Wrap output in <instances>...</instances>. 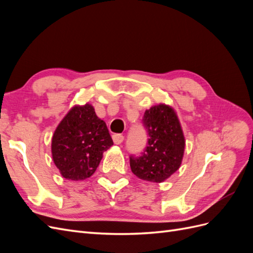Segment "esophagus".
Returning <instances> with one entry per match:
<instances>
[{"mask_svg":"<svg viewBox=\"0 0 253 253\" xmlns=\"http://www.w3.org/2000/svg\"><path fill=\"white\" fill-rule=\"evenodd\" d=\"M124 139H125V137L122 136L121 134H114L113 135V141H114V143L120 144L122 141H124Z\"/></svg>","mask_w":253,"mask_h":253,"instance_id":"1","label":"esophagus"}]
</instances>
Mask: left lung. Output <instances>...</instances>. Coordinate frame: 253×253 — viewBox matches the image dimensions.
<instances>
[{
  "mask_svg": "<svg viewBox=\"0 0 253 253\" xmlns=\"http://www.w3.org/2000/svg\"><path fill=\"white\" fill-rule=\"evenodd\" d=\"M142 121L150 138L142 155L129 157L131 170L142 180L164 182L182 162L186 139L181 125L175 110L165 103L145 111Z\"/></svg>",
  "mask_w": 253,
  "mask_h": 253,
  "instance_id": "left-lung-1",
  "label": "left lung"
}]
</instances>
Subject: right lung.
Masks as SVG:
<instances>
[{
  "instance_id": "add662e5",
  "label": "right lung",
  "mask_w": 253,
  "mask_h": 253,
  "mask_svg": "<svg viewBox=\"0 0 253 253\" xmlns=\"http://www.w3.org/2000/svg\"><path fill=\"white\" fill-rule=\"evenodd\" d=\"M112 145L109 129L94 106L74 105L53 132L51 156L64 178L84 180L95 173L103 152Z\"/></svg>"
}]
</instances>
